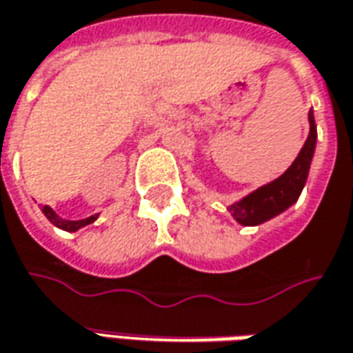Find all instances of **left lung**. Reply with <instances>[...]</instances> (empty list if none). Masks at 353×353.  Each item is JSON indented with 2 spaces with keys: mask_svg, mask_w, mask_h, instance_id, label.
<instances>
[{
  "mask_svg": "<svg viewBox=\"0 0 353 353\" xmlns=\"http://www.w3.org/2000/svg\"><path fill=\"white\" fill-rule=\"evenodd\" d=\"M309 137L305 140L301 152L297 154L295 162L289 165L281 176L226 207L238 225H261V223L287 211L293 203H297L299 195L307 183L310 162H312L314 148H316V123H314L312 111H309Z\"/></svg>",
  "mask_w": 353,
  "mask_h": 353,
  "instance_id": "left-lung-1",
  "label": "left lung"
}]
</instances>
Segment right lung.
<instances>
[{
	"label": "right lung",
	"mask_w": 353,
	"mask_h": 353,
	"mask_svg": "<svg viewBox=\"0 0 353 353\" xmlns=\"http://www.w3.org/2000/svg\"><path fill=\"white\" fill-rule=\"evenodd\" d=\"M41 211H43L44 216H46L52 225L58 226V228H62V230H66V232H76V230L83 228V226L92 225V223L97 221V216H99V213H97V214H92V216H88V219H81V221H66V219H60V216H58V214H56L48 205L41 207Z\"/></svg>",
	"instance_id": "add662e5"
}]
</instances>
